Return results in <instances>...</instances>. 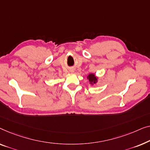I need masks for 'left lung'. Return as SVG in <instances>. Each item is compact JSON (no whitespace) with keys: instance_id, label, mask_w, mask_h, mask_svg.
Instances as JSON below:
<instances>
[{"instance_id":"1","label":"left lung","mask_w":150,"mask_h":150,"mask_svg":"<svg viewBox=\"0 0 150 150\" xmlns=\"http://www.w3.org/2000/svg\"><path fill=\"white\" fill-rule=\"evenodd\" d=\"M88 79H89L90 83L93 85V84H95L97 82V77L95 76V75L93 74V73H90V74L88 75Z\"/></svg>"}]
</instances>
